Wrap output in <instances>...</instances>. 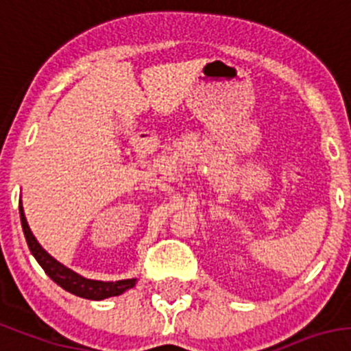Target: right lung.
I'll list each match as a JSON object with an SVG mask.
<instances>
[{"label":"right lung","instance_id":"1","mask_svg":"<svg viewBox=\"0 0 351 351\" xmlns=\"http://www.w3.org/2000/svg\"><path fill=\"white\" fill-rule=\"evenodd\" d=\"M19 212H21V223L22 230H24L25 242H27L29 250L34 256L38 263H40L41 268L45 269L51 280L56 282L57 285L64 289V291L71 292V294L80 295V298H85V300L92 301H101L106 300V298H112V295H120L123 294L125 291L132 289L136 285V278H128V280H118V282H101V280H90V278H85V276L78 275L73 269L66 268L64 265H60L57 259L50 256L43 247L38 243V240L34 239L33 231L29 228L27 219L24 215V208H22V204L19 205Z\"/></svg>","mask_w":351,"mask_h":351}]
</instances>
